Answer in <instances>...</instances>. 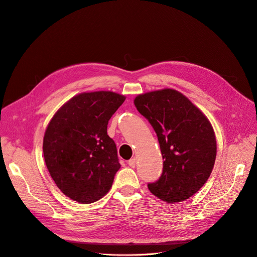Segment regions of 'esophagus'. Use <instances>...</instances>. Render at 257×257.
Instances as JSON below:
<instances>
[{"instance_id": "1", "label": "esophagus", "mask_w": 257, "mask_h": 257, "mask_svg": "<svg viewBox=\"0 0 257 257\" xmlns=\"http://www.w3.org/2000/svg\"><path fill=\"white\" fill-rule=\"evenodd\" d=\"M128 165L131 167V168H134L135 165H136V159L135 158H132L128 161Z\"/></svg>"}]
</instances>
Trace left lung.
Returning a JSON list of instances; mask_svg holds the SVG:
<instances>
[{
	"mask_svg": "<svg viewBox=\"0 0 257 257\" xmlns=\"http://www.w3.org/2000/svg\"><path fill=\"white\" fill-rule=\"evenodd\" d=\"M137 110L153 126L162 153L163 172L149 183L150 192L167 203L195 195L212 172L216 138L206 115L173 89L152 91L135 97Z\"/></svg>",
	"mask_w": 257,
	"mask_h": 257,
	"instance_id": "left-lung-1",
	"label": "left lung"
}]
</instances>
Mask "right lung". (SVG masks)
Returning <instances> with one entry per match:
<instances>
[{"label":"right lung","instance_id":"obj_1","mask_svg":"<svg viewBox=\"0 0 257 257\" xmlns=\"http://www.w3.org/2000/svg\"><path fill=\"white\" fill-rule=\"evenodd\" d=\"M125 98L111 91L85 92L53 115L44 135L43 153L52 179L66 197L90 204L110 190L121 165L107 124Z\"/></svg>","mask_w":257,"mask_h":257}]
</instances>
